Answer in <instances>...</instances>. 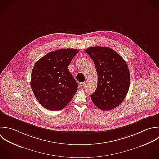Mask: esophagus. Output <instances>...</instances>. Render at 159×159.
<instances>
[{
  "instance_id": "esophagus-1",
  "label": "esophagus",
  "mask_w": 159,
  "mask_h": 159,
  "mask_svg": "<svg viewBox=\"0 0 159 159\" xmlns=\"http://www.w3.org/2000/svg\"><path fill=\"white\" fill-rule=\"evenodd\" d=\"M79 85H80V87L82 88V87H84L85 85V82H81V83H80Z\"/></svg>"
}]
</instances>
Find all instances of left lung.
<instances>
[{
    "mask_svg": "<svg viewBox=\"0 0 159 159\" xmlns=\"http://www.w3.org/2000/svg\"><path fill=\"white\" fill-rule=\"evenodd\" d=\"M85 52L93 60L98 74L97 89L90 95L102 110H111L125 98L130 85V73L123 58L108 47H90Z\"/></svg>",
    "mask_w": 159,
    "mask_h": 159,
    "instance_id": "8db88e82",
    "label": "left lung"
}]
</instances>
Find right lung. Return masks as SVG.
<instances>
[{"instance_id": "right-lung-1", "label": "right lung", "mask_w": 159, "mask_h": 159, "mask_svg": "<svg viewBox=\"0 0 159 159\" xmlns=\"http://www.w3.org/2000/svg\"><path fill=\"white\" fill-rule=\"evenodd\" d=\"M79 51L70 48L51 51L34 65L31 87L37 100L46 109L62 110L75 94L78 84L68 66Z\"/></svg>"}]
</instances>
